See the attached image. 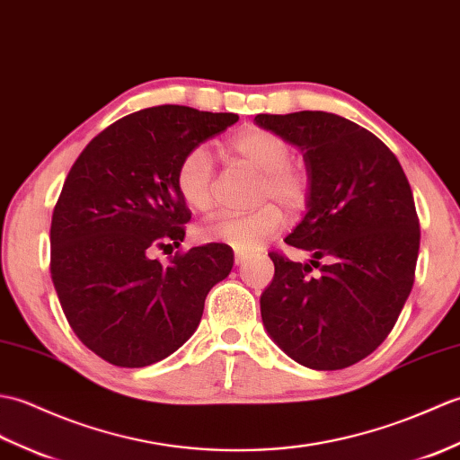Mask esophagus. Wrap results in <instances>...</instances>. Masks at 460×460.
I'll use <instances>...</instances> for the list:
<instances>
[{
	"mask_svg": "<svg viewBox=\"0 0 460 460\" xmlns=\"http://www.w3.org/2000/svg\"><path fill=\"white\" fill-rule=\"evenodd\" d=\"M248 258H250L248 253H243V252H236V253H234V261H236V265H242Z\"/></svg>",
	"mask_w": 460,
	"mask_h": 460,
	"instance_id": "esophagus-1",
	"label": "esophagus"
}]
</instances>
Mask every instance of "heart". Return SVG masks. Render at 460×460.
I'll return each instance as SVG.
<instances>
[{"label": "heart", "instance_id": "obj_1", "mask_svg": "<svg viewBox=\"0 0 460 460\" xmlns=\"http://www.w3.org/2000/svg\"><path fill=\"white\" fill-rule=\"evenodd\" d=\"M232 161L260 172L256 202H268L246 214H220L200 228L207 242L226 243L236 252H253L270 242L283 226V210L301 212L311 199V177L301 163L293 161V146L270 129L250 128L226 144ZM175 189L190 210L207 212L214 204V167L202 147L189 149L177 163Z\"/></svg>", "mask_w": 460, "mask_h": 460}]
</instances>
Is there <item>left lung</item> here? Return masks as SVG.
I'll list each match as a JSON object with an SVG mask.
<instances>
[{"instance_id":"1","label":"left lung","mask_w":460,"mask_h":460,"mask_svg":"<svg viewBox=\"0 0 460 460\" xmlns=\"http://www.w3.org/2000/svg\"><path fill=\"white\" fill-rule=\"evenodd\" d=\"M253 121L297 146L311 177L307 214L285 238L311 260L270 253L263 326L307 368H349L385 341L413 288L421 234L410 181L384 141L346 118L305 110Z\"/></svg>"}]
</instances>
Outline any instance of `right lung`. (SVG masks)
<instances>
[{"label":"right lung","mask_w":460,"mask_h":460,"mask_svg":"<svg viewBox=\"0 0 460 460\" xmlns=\"http://www.w3.org/2000/svg\"><path fill=\"white\" fill-rule=\"evenodd\" d=\"M238 121L155 106L108 126L80 153L50 222V278L70 329L121 368H144L197 331L208 291L228 278L226 243L177 252L190 210L175 189L179 159Z\"/></svg>","instance_id":"right-lung-1"}]
</instances>
